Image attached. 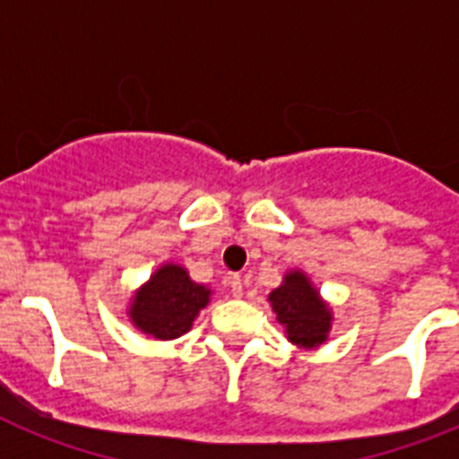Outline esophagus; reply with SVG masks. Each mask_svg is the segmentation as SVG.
<instances>
[{"label":"esophagus","mask_w":459,"mask_h":459,"mask_svg":"<svg viewBox=\"0 0 459 459\" xmlns=\"http://www.w3.org/2000/svg\"><path fill=\"white\" fill-rule=\"evenodd\" d=\"M230 290H232V296L241 299V296H243V278H241V275H232V278H230Z\"/></svg>","instance_id":"34e87169"}]
</instances>
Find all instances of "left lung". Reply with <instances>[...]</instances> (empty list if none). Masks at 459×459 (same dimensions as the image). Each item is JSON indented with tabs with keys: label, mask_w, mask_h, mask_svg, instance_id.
Instances as JSON below:
<instances>
[{
	"label": "left lung",
	"mask_w": 459,
	"mask_h": 459,
	"mask_svg": "<svg viewBox=\"0 0 459 459\" xmlns=\"http://www.w3.org/2000/svg\"><path fill=\"white\" fill-rule=\"evenodd\" d=\"M269 301L290 342L303 350L326 342L333 315L303 271L285 273L282 285L269 294Z\"/></svg>",
	"instance_id": "8db88e82"
}]
</instances>
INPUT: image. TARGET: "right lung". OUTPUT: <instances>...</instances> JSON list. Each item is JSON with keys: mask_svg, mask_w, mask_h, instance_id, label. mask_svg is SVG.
Listing matches in <instances>:
<instances>
[{"mask_svg": "<svg viewBox=\"0 0 459 459\" xmlns=\"http://www.w3.org/2000/svg\"><path fill=\"white\" fill-rule=\"evenodd\" d=\"M209 296V287L193 282L184 266L163 264L135 291L128 315L142 333L174 340L188 333Z\"/></svg>", "mask_w": 459, "mask_h": 459, "instance_id": "1", "label": "right lung"}]
</instances>
